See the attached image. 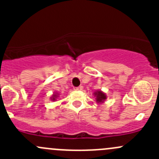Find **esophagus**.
Wrapping results in <instances>:
<instances>
[{
    "label": "esophagus",
    "instance_id": "1",
    "mask_svg": "<svg viewBox=\"0 0 159 159\" xmlns=\"http://www.w3.org/2000/svg\"><path fill=\"white\" fill-rule=\"evenodd\" d=\"M82 89V87L81 86H80V87H75L74 88V90H75V91H78V90H80Z\"/></svg>",
    "mask_w": 159,
    "mask_h": 159
}]
</instances>
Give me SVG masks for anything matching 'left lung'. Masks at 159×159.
<instances>
[{"label":"left lung","instance_id":"8db88e82","mask_svg":"<svg viewBox=\"0 0 159 159\" xmlns=\"http://www.w3.org/2000/svg\"><path fill=\"white\" fill-rule=\"evenodd\" d=\"M96 98H97V101L98 102H102L105 98H106V96L104 93H102V91H97V92L94 93Z\"/></svg>","mask_w":159,"mask_h":159}]
</instances>
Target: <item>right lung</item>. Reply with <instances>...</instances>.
Wrapping results in <instances>:
<instances>
[{
	"mask_svg": "<svg viewBox=\"0 0 159 159\" xmlns=\"http://www.w3.org/2000/svg\"><path fill=\"white\" fill-rule=\"evenodd\" d=\"M55 98H57V96H56L55 94H54V97H53V98H52V100H53V101H54V100H55Z\"/></svg>",
	"mask_w": 159,
	"mask_h": 159,
	"instance_id": "1",
	"label": "right lung"
}]
</instances>
